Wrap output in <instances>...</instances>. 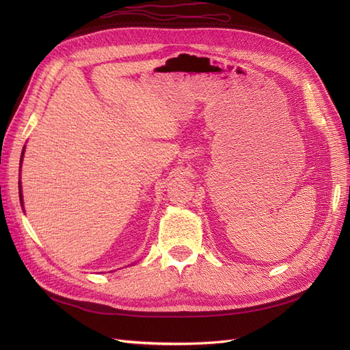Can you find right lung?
<instances>
[{"label": "right lung", "mask_w": 350, "mask_h": 350, "mask_svg": "<svg viewBox=\"0 0 350 350\" xmlns=\"http://www.w3.org/2000/svg\"><path fill=\"white\" fill-rule=\"evenodd\" d=\"M26 147V146H25ZM25 147H23V152H22V157H20V167H22V162H23V156H25ZM18 197H20V204L23 206V194H22V185H20V194H18Z\"/></svg>", "instance_id": "1"}]
</instances>
